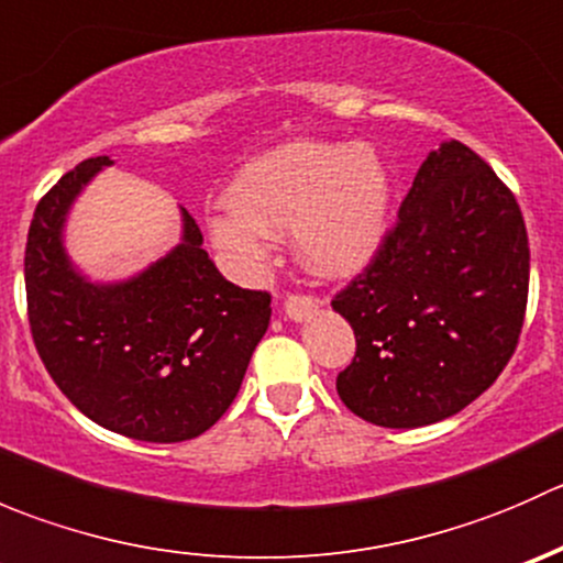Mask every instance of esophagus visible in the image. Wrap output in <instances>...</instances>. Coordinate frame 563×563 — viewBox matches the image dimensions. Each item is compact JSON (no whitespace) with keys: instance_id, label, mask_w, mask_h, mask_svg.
Here are the masks:
<instances>
[{"instance_id":"1","label":"esophagus","mask_w":563,"mask_h":563,"mask_svg":"<svg viewBox=\"0 0 563 563\" xmlns=\"http://www.w3.org/2000/svg\"><path fill=\"white\" fill-rule=\"evenodd\" d=\"M316 310H318V302L310 297H288L286 299V316L297 323L308 321Z\"/></svg>"}]
</instances>
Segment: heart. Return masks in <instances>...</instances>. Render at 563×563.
Wrapping results in <instances>:
<instances>
[{"mask_svg": "<svg viewBox=\"0 0 563 563\" xmlns=\"http://www.w3.org/2000/svg\"><path fill=\"white\" fill-rule=\"evenodd\" d=\"M231 209L207 223L212 245L240 264L266 255V240L294 231L310 272L343 277L362 269L389 229L391 181L371 144L297 141L250 161L229 187Z\"/></svg>", "mask_w": 563, "mask_h": 563, "instance_id": "b5f03b06", "label": "heart"}]
</instances>
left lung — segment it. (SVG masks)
Segmentation results:
<instances>
[{
    "label": "left lung",
    "instance_id": "1",
    "mask_svg": "<svg viewBox=\"0 0 563 563\" xmlns=\"http://www.w3.org/2000/svg\"><path fill=\"white\" fill-rule=\"evenodd\" d=\"M528 299V236L512 192L444 141L419 166L395 231L334 297L356 334L338 395L382 428L463 411L507 367Z\"/></svg>",
    "mask_w": 563,
    "mask_h": 563
}]
</instances>
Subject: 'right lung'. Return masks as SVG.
I'll use <instances>...</instances> for the list:
<instances>
[{
	"mask_svg": "<svg viewBox=\"0 0 563 563\" xmlns=\"http://www.w3.org/2000/svg\"><path fill=\"white\" fill-rule=\"evenodd\" d=\"M108 155L78 163L37 203L24 280L37 354L67 400L135 441L174 444L212 428L269 327V294L225 280L179 207V242L122 280H92L73 264L65 225Z\"/></svg>",
	"mask_w": 563,
	"mask_h": 563,
	"instance_id": "1",
	"label": "right lung"
}]
</instances>
